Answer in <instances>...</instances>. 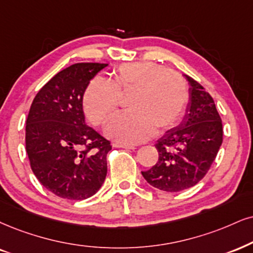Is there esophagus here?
<instances>
[{
	"mask_svg": "<svg viewBox=\"0 0 253 253\" xmlns=\"http://www.w3.org/2000/svg\"><path fill=\"white\" fill-rule=\"evenodd\" d=\"M114 146H116V148H124V149H136L135 145H131V144H126V143H114Z\"/></svg>",
	"mask_w": 253,
	"mask_h": 253,
	"instance_id": "1",
	"label": "esophagus"
}]
</instances>
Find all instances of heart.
Returning a JSON list of instances; mask_svg holds the SVG:
<instances>
[{"label": "heart", "instance_id": "obj_1", "mask_svg": "<svg viewBox=\"0 0 253 253\" xmlns=\"http://www.w3.org/2000/svg\"><path fill=\"white\" fill-rule=\"evenodd\" d=\"M133 92L131 111L115 116L105 126L109 137L122 143H141L155 135L157 126H176L189 102L186 81L154 62L123 63L109 81L95 77L84 93V111L95 126H101L122 103V95Z\"/></svg>", "mask_w": 253, "mask_h": 253}]
</instances>
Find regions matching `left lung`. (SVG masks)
<instances>
[{
	"instance_id": "left-lung-1",
	"label": "left lung",
	"mask_w": 253,
	"mask_h": 253,
	"mask_svg": "<svg viewBox=\"0 0 253 253\" xmlns=\"http://www.w3.org/2000/svg\"><path fill=\"white\" fill-rule=\"evenodd\" d=\"M185 77L191 85L185 116L156 143L157 163L142 171L150 185L167 192L182 191L202 180L223 142V124L213 98L197 81Z\"/></svg>"
}]
</instances>
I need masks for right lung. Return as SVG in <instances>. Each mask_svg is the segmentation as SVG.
I'll return each instance as SVG.
<instances>
[{
    "label": "right lung",
    "instance_id": "obj_1",
    "mask_svg": "<svg viewBox=\"0 0 253 253\" xmlns=\"http://www.w3.org/2000/svg\"><path fill=\"white\" fill-rule=\"evenodd\" d=\"M108 64L76 63L45 83L26 124V150L40 183L61 198L81 201L98 191L107 176L108 139L85 124L83 95Z\"/></svg>",
    "mask_w": 253,
    "mask_h": 253
}]
</instances>
